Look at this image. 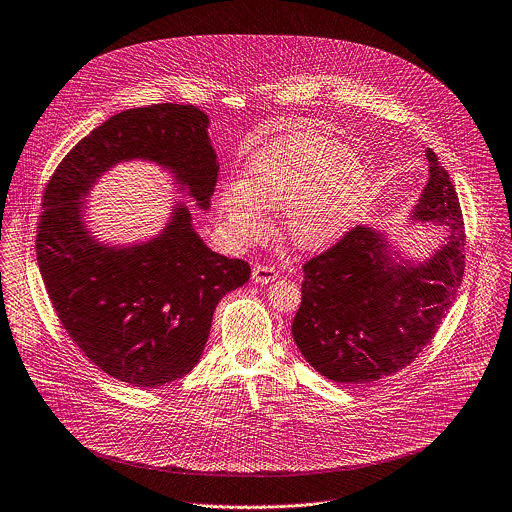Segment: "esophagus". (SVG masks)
Segmentation results:
<instances>
[{
  "label": "esophagus",
  "instance_id": "obj_1",
  "mask_svg": "<svg viewBox=\"0 0 512 512\" xmlns=\"http://www.w3.org/2000/svg\"><path fill=\"white\" fill-rule=\"evenodd\" d=\"M279 277V271L271 265H255L253 267V281L259 285H267L273 283Z\"/></svg>",
  "mask_w": 512,
  "mask_h": 512
}]
</instances>
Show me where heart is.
Here are the masks:
<instances>
[{
	"label": "heart",
	"mask_w": 512,
	"mask_h": 512,
	"mask_svg": "<svg viewBox=\"0 0 512 512\" xmlns=\"http://www.w3.org/2000/svg\"><path fill=\"white\" fill-rule=\"evenodd\" d=\"M243 174L245 180L225 182L217 198L223 229L235 243L261 239L267 207H285L289 239L303 249L322 247L360 215L370 196L364 162L308 128L259 146Z\"/></svg>",
	"instance_id": "heart-1"
}]
</instances>
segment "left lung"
Instances as JSON below:
<instances>
[{
    "label": "left lung",
    "instance_id": "left-lung-1",
    "mask_svg": "<svg viewBox=\"0 0 512 512\" xmlns=\"http://www.w3.org/2000/svg\"><path fill=\"white\" fill-rule=\"evenodd\" d=\"M413 219L447 225L445 243L423 263L388 255L370 227L346 231L303 265V301L293 338L308 364L340 384H370L409 366L433 340L465 271V223L457 192L433 150Z\"/></svg>",
    "mask_w": 512,
    "mask_h": 512
}]
</instances>
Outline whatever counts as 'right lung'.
<instances>
[{"label": "right lung", "mask_w": 512, "mask_h": 512, "mask_svg": "<svg viewBox=\"0 0 512 512\" xmlns=\"http://www.w3.org/2000/svg\"><path fill=\"white\" fill-rule=\"evenodd\" d=\"M207 124L192 104L118 112L73 146L45 188L35 249L51 305L85 356L128 386L158 388L192 372L213 310L251 267L205 247L182 204L156 239L106 247L85 229L81 200L110 166L142 158L170 168L207 209L219 170Z\"/></svg>", "instance_id": "right-lung-1"}]
</instances>
